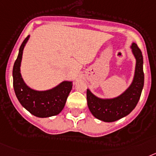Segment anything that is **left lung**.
<instances>
[{
    "label": "left lung",
    "instance_id": "obj_1",
    "mask_svg": "<svg viewBox=\"0 0 156 156\" xmlns=\"http://www.w3.org/2000/svg\"><path fill=\"white\" fill-rule=\"evenodd\" d=\"M136 59L134 75L128 88L122 93L114 98H101L87 89V104L89 111L99 120L112 122L128 115L140 100L144 87V75L143 71V55L136 43L130 46Z\"/></svg>",
    "mask_w": 156,
    "mask_h": 156
}]
</instances>
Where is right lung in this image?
Segmentation results:
<instances>
[{"label":"right lung","instance_id":"add662e5","mask_svg":"<svg viewBox=\"0 0 156 156\" xmlns=\"http://www.w3.org/2000/svg\"><path fill=\"white\" fill-rule=\"evenodd\" d=\"M29 38L30 35H28L22 43L13 67V87L16 97L22 106L36 117L48 118L56 115L64 108L72 89L73 82L63 81L47 90H36L28 86L22 77L20 67L24 47Z\"/></svg>","mask_w":156,"mask_h":156}]
</instances>
